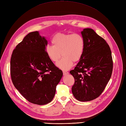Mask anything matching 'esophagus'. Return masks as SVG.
<instances>
[{"label":"esophagus","instance_id":"34e87169","mask_svg":"<svg viewBox=\"0 0 126 126\" xmlns=\"http://www.w3.org/2000/svg\"><path fill=\"white\" fill-rule=\"evenodd\" d=\"M63 75H67V74H68V72L66 71H63Z\"/></svg>","mask_w":126,"mask_h":126}]
</instances>
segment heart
Listing matches in <instances>:
<instances>
[{"instance_id": "obj_1", "label": "heart", "mask_w": 126, "mask_h": 126, "mask_svg": "<svg viewBox=\"0 0 126 126\" xmlns=\"http://www.w3.org/2000/svg\"><path fill=\"white\" fill-rule=\"evenodd\" d=\"M52 43L53 46L46 47V54L49 59L54 63L59 59L61 53L63 58L56 66L63 70L70 69L73 61H79L84 52L85 40L78 33H57L53 37Z\"/></svg>"}]
</instances>
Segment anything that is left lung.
<instances>
[{
	"mask_svg": "<svg viewBox=\"0 0 126 126\" xmlns=\"http://www.w3.org/2000/svg\"><path fill=\"white\" fill-rule=\"evenodd\" d=\"M85 47L82 57L70 73L75 79L72 92L79 101H89L99 97L110 81L113 71L110 47L93 30L81 32Z\"/></svg>",
	"mask_w": 126,
	"mask_h": 126,
	"instance_id": "left-lung-1",
	"label": "left lung"
}]
</instances>
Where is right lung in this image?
Masks as SVG:
<instances>
[{
    "instance_id": "add662e5",
    "label": "right lung",
    "mask_w": 126,
    "mask_h": 126,
    "mask_svg": "<svg viewBox=\"0 0 126 126\" xmlns=\"http://www.w3.org/2000/svg\"><path fill=\"white\" fill-rule=\"evenodd\" d=\"M47 43L38 31L31 32L16 47L11 58L14 86L27 100L39 105L52 101L63 75L47 57Z\"/></svg>"
}]
</instances>
